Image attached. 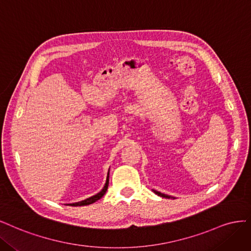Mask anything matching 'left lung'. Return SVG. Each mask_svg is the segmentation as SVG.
I'll list each match as a JSON object with an SVG mask.
<instances>
[{
	"label": "left lung",
	"instance_id": "left-lung-1",
	"mask_svg": "<svg viewBox=\"0 0 251 251\" xmlns=\"http://www.w3.org/2000/svg\"><path fill=\"white\" fill-rule=\"evenodd\" d=\"M154 193L155 194H157L158 196H160V197H164V198H174V197H171V196H168V195H166V194H163V193H160V192H157V191H154Z\"/></svg>",
	"mask_w": 251,
	"mask_h": 251
}]
</instances>
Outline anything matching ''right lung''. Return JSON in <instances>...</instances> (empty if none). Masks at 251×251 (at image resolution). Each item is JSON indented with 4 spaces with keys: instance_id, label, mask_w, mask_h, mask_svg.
<instances>
[{
    "instance_id": "1",
    "label": "right lung",
    "mask_w": 251,
    "mask_h": 251,
    "mask_svg": "<svg viewBox=\"0 0 251 251\" xmlns=\"http://www.w3.org/2000/svg\"><path fill=\"white\" fill-rule=\"evenodd\" d=\"M108 182H109V180H108V176H107L106 182H105L104 188L102 189V191H101L100 193L96 194L95 196H92V197L87 198V199H85V200H82V201H80V202H76V203H71V204H69V205H71V206H83V205H88V204L94 203V202H96L97 200H99L100 198H102L104 194L106 193L107 188H108Z\"/></svg>"
}]
</instances>
